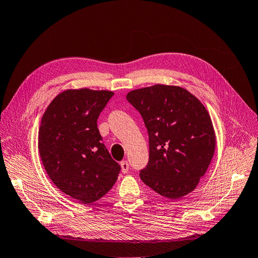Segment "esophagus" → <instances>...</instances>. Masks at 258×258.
Returning <instances> with one entry per match:
<instances>
[{"instance_id": "esophagus-1", "label": "esophagus", "mask_w": 258, "mask_h": 258, "mask_svg": "<svg viewBox=\"0 0 258 258\" xmlns=\"http://www.w3.org/2000/svg\"><path fill=\"white\" fill-rule=\"evenodd\" d=\"M120 168H121V172L122 173H127L128 170H129V163L127 161L120 162Z\"/></svg>"}]
</instances>
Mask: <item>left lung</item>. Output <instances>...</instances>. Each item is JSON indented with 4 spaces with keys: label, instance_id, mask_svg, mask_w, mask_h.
<instances>
[{
    "label": "left lung",
    "instance_id": "obj_1",
    "mask_svg": "<svg viewBox=\"0 0 258 258\" xmlns=\"http://www.w3.org/2000/svg\"><path fill=\"white\" fill-rule=\"evenodd\" d=\"M126 97L149 136V163L141 179L170 200L192 192L215 151V132L205 106L185 88L162 84L132 90Z\"/></svg>",
    "mask_w": 258,
    "mask_h": 258
}]
</instances>
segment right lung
<instances>
[{"label": "right lung", "mask_w": 258, "mask_h": 258, "mask_svg": "<svg viewBox=\"0 0 258 258\" xmlns=\"http://www.w3.org/2000/svg\"><path fill=\"white\" fill-rule=\"evenodd\" d=\"M113 94L88 88L65 90L49 104L41 120L39 151L48 176L60 191L83 204L103 198L120 171L96 124Z\"/></svg>", "instance_id": "1"}]
</instances>
